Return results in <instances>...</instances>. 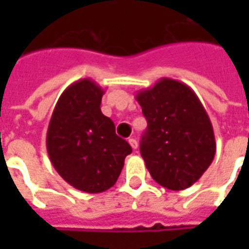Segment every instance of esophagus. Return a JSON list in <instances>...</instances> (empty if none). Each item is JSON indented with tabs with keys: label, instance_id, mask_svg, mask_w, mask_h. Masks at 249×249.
Here are the masks:
<instances>
[{
	"label": "esophagus",
	"instance_id": "esophagus-1",
	"mask_svg": "<svg viewBox=\"0 0 249 249\" xmlns=\"http://www.w3.org/2000/svg\"><path fill=\"white\" fill-rule=\"evenodd\" d=\"M129 144L131 145V148L133 149H137V147H139V142H137V140L136 139H129Z\"/></svg>",
	"mask_w": 249,
	"mask_h": 249
}]
</instances>
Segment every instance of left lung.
Returning <instances> with one entry per match:
<instances>
[{
	"label": "left lung",
	"instance_id": "8db88e82",
	"mask_svg": "<svg viewBox=\"0 0 249 249\" xmlns=\"http://www.w3.org/2000/svg\"><path fill=\"white\" fill-rule=\"evenodd\" d=\"M136 100L148 122L140 151L149 175L169 190L193 186L216 152L213 127L199 98L184 83L162 77Z\"/></svg>",
	"mask_w": 249,
	"mask_h": 249
}]
</instances>
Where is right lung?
<instances>
[{
  "instance_id": "add662e5",
  "label": "right lung",
  "mask_w": 249,
  "mask_h": 249,
  "mask_svg": "<svg viewBox=\"0 0 249 249\" xmlns=\"http://www.w3.org/2000/svg\"><path fill=\"white\" fill-rule=\"evenodd\" d=\"M104 89L80 79L63 91L47 130L50 160L66 183L97 194L109 190L131 154L126 140L115 133L113 122L101 112Z\"/></svg>"
}]
</instances>
